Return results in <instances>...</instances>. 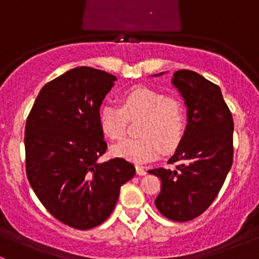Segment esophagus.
<instances>
[{
    "mask_svg": "<svg viewBox=\"0 0 259 259\" xmlns=\"http://www.w3.org/2000/svg\"><path fill=\"white\" fill-rule=\"evenodd\" d=\"M137 174H138V176H145V174H146V169L143 168V166L138 165L137 166Z\"/></svg>",
    "mask_w": 259,
    "mask_h": 259,
    "instance_id": "1",
    "label": "esophagus"
}]
</instances>
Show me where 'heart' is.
<instances>
[{"instance_id": "b5f03b06", "label": "heart", "mask_w": 259, "mask_h": 259, "mask_svg": "<svg viewBox=\"0 0 259 259\" xmlns=\"http://www.w3.org/2000/svg\"><path fill=\"white\" fill-rule=\"evenodd\" d=\"M142 117L138 134L142 138L127 139L111 148L119 158L135 163H148L161 154L170 153L182 144L187 133V113L182 101L165 96L149 86H133L120 96V106L104 103L99 109V126L104 137L121 140L127 120Z\"/></svg>"}]
</instances>
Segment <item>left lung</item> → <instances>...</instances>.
<instances>
[{
	"label": "left lung",
	"instance_id": "1",
	"mask_svg": "<svg viewBox=\"0 0 259 259\" xmlns=\"http://www.w3.org/2000/svg\"><path fill=\"white\" fill-rule=\"evenodd\" d=\"M171 82L187 106V133L168 161L176 169L149 173L161 180L158 210L170 221L188 222L208 209L231 170L234 125L218 85L190 70L174 72Z\"/></svg>",
	"mask_w": 259,
	"mask_h": 259
}]
</instances>
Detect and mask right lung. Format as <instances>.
<instances>
[{
	"label": "right lung",
	"instance_id": "1",
	"mask_svg": "<svg viewBox=\"0 0 259 259\" xmlns=\"http://www.w3.org/2000/svg\"><path fill=\"white\" fill-rule=\"evenodd\" d=\"M116 77L80 66L46 83L25 129L26 174L44 207L72 228L91 229L114 210L120 187L135 176L122 158L99 163L106 151L99 109Z\"/></svg>",
	"mask_w": 259,
	"mask_h": 259
}]
</instances>
